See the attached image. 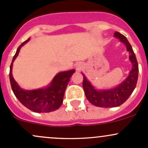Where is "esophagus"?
Instances as JSON below:
<instances>
[{"instance_id":"obj_1","label":"esophagus","mask_w":148,"mask_h":148,"mask_svg":"<svg viewBox=\"0 0 148 148\" xmlns=\"http://www.w3.org/2000/svg\"><path fill=\"white\" fill-rule=\"evenodd\" d=\"M75 67H76V70H77V71H80V69H81V68H82V67H81V66L80 65H79V64H76V65H75Z\"/></svg>"}]
</instances>
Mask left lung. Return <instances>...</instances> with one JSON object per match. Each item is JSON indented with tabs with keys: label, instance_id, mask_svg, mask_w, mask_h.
Masks as SVG:
<instances>
[{
	"label": "left lung",
	"instance_id": "8db88e82",
	"mask_svg": "<svg viewBox=\"0 0 148 148\" xmlns=\"http://www.w3.org/2000/svg\"><path fill=\"white\" fill-rule=\"evenodd\" d=\"M114 36L118 38L127 47V52L130 53L129 60L132 64V69L129 76L117 87L110 89L97 90L87 80L85 75H83V89L87 100L93 105L101 108L117 107L124 103L134 92L138 77V64L136 57L133 51L132 45L125 36L116 31Z\"/></svg>",
	"mask_w": 148,
	"mask_h": 148
}]
</instances>
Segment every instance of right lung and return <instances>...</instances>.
I'll return each instance as SVG.
<instances>
[{"label":"right lung","instance_id":"add662e5","mask_svg":"<svg viewBox=\"0 0 148 148\" xmlns=\"http://www.w3.org/2000/svg\"><path fill=\"white\" fill-rule=\"evenodd\" d=\"M24 41L16 49L10 67V80L12 89L22 105L36 112H49L57 110L63 103L64 92L75 70L64 71L56 75L50 84L45 88L35 90H24L13 78L12 74L13 62L19 54L21 47L29 42Z\"/></svg>","mask_w":148,"mask_h":148}]
</instances>
